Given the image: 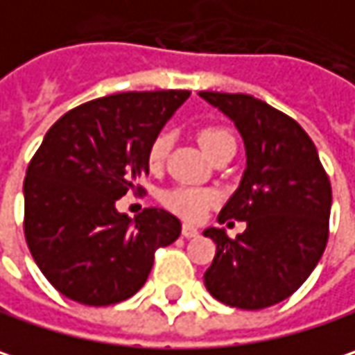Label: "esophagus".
Returning a JSON list of instances; mask_svg holds the SVG:
<instances>
[{"label": "esophagus", "mask_w": 355, "mask_h": 355, "mask_svg": "<svg viewBox=\"0 0 355 355\" xmlns=\"http://www.w3.org/2000/svg\"><path fill=\"white\" fill-rule=\"evenodd\" d=\"M182 234H184L186 239H193V236L200 234V230H198L196 226H191V224H184V226H182Z\"/></svg>", "instance_id": "obj_1"}]
</instances>
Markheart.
<instances>
[{"label": "heart", "mask_w": 355, "mask_h": 355, "mask_svg": "<svg viewBox=\"0 0 355 355\" xmlns=\"http://www.w3.org/2000/svg\"><path fill=\"white\" fill-rule=\"evenodd\" d=\"M198 141L208 155H214L218 149H222L226 145H236L234 135L226 127H220V125L204 127L198 133ZM167 151H169V135L167 133L155 135L147 147V165L151 169L162 167L167 157ZM216 200H218V196L212 190L190 188V186H180V188H173V190L162 193V202L165 208H169L173 214L188 218V220L202 218L210 206H214Z\"/></svg>", "instance_id": "1"}]
</instances>
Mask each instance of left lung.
<instances>
[{
    "label": "left lung",
    "instance_id": "1",
    "mask_svg": "<svg viewBox=\"0 0 355 355\" xmlns=\"http://www.w3.org/2000/svg\"><path fill=\"white\" fill-rule=\"evenodd\" d=\"M230 116L246 147L241 186L218 216L244 220L228 239L222 228L204 236L216 254L204 272L210 295L239 309H265L291 297L319 263L329 236L331 184L315 145L289 114L250 94L202 90Z\"/></svg>",
    "mask_w": 355,
    "mask_h": 355
}]
</instances>
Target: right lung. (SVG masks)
Returning <instances> with one entry per match:
<instances>
[{
    "instance_id": "obj_1",
    "label": "right lung",
    "mask_w": 355,
    "mask_h": 355,
    "mask_svg": "<svg viewBox=\"0 0 355 355\" xmlns=\"http://www.w3.org/2000/svg\"><path fill=\"white\" fill-rule=\"evenodd\" d=\"M190 90L119 92L62 114L28 165L24 234L64 297L92 307L129 299L145 285L155 250L178 241L182 224L162 208L135 220L114 202L143 191L147 147Z\"/></svg>"
}]
</instances>
